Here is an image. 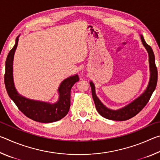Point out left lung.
Wrapping results in <instances>:
<instances>
[{"label": "left lung", "instance_id": "left-lung-1", "mask_svg": "<svg viewBox=\"0 0 160 160\" xmlns=\"http://www.w3.org/2000/svg\"><path fill=\"white\" fill-rule=\"evenodd\" d=\"M143 46L147 50L149 56V64H150V77L148 85L141 95L130 103L127 106L117 110H112L104 105L97 97L95 93V87L92 82H90L92 90V98L95 104L97 111L100 115L105 118L113 121H126L133 117L138 114L150 100L154 90H155L158 82V69L155 65V58L152 48L145 42L142 35H140Z\"/></svg>", "mask_w": 160, "mask_h": 160}]
</instances>
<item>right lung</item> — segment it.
Returning a JSON list of instances; mask_svg holds the SVG:
<instances>
[{
  "label": "right lung",
  "instance_id": "obj_1",
  "mask_svg": "<svg viewBox=\"0 0 160 160\" xmlns=\"http://www.w3.org/2000/svg\"><path fill=\"white\" fill-rule=\"evenodd\" d=\"M19 37L16 38L15 46L10 51L5 61L4 81L7 92L20 111L32 120L41 123L59 121L68 113L70 107V90L74 84L79 81L78 75H72L62 81L58 89L59 99L54 104L29 99L20 95L15 89L12 74L13 58L18 47Z\"/></svg>",
  "mask_w": 160,
  "mask_h": 160
}]
</instances>
